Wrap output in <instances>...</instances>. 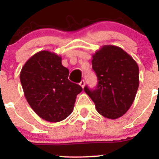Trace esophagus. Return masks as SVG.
I'll use <instances>...</instances> for the list:
<instances>
[{
  "instance_id": "obj_1",
  "label": "esophagus",
  "mask_w": 159,
  "mask_h": 159,
  "mask_svg": "<svg viewBox=\"0 0 159 159\" xmlns=\"http://www.w3.org/2000/svg\"><path fill=\"white\" fill-rule=\"evenodd\" d=\"M79 84L81 85V87H82V88H84V85H85V81H84V80H82V81L79 83Z\"/></svg>"
}]
</instances>
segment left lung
Here are the masks:
<instances>
[{
	"mask_svg": "<svg viewBox=\"0 0 159 159\" xmlns=\"http://www.w3.org/2000/svg\"><path fill=\"white\" fill-rule=\"evenodd\" d=\"M92 68L98 84L95 90L86 86L85 93L105 117L116 120L132 106L139 87V68L123 49L104 45L93 55Z\"/></svg>",
	"mask_w": 159,
	"mask_h": 159,
	"instance_id": "obj_1",
	"label": "left lung"
}]
</instances>
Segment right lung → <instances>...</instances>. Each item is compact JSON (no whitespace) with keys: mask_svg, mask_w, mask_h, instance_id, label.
<instances>
[{"mask_svg":"<svg viewBox=\"0 0 159 159\" xmlns=\"http://www.w3.org/2000/svg\"><path fill=\"white\" fill-rule=\"evenodd\" d=\"M62 58L48 51H41L25 63L20 73L24 94L39 117L57 123L65 120L73 111L80 85L68 79L69 69Z\"/></svg>","mask_w":159,"mask_h":159,"instance_id":"add662e5","label":"right lung"}]
</instances>
